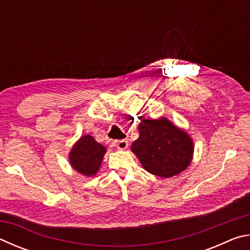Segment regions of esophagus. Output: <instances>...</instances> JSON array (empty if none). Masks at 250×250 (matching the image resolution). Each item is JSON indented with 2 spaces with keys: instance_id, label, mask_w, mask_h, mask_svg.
<instances>
[{
  "instance_id": "34e87169",
  "label": "esophagus",
  "mask_w": 250,
  "mask_h": 250,
  "mask_svg": "<svg viewBox=\"0 0 250 250\" xmlns=\"http://www.w3.org/2000/svg\"><path fill=\"white\" fill-rule=\"evenodd\" d=\"M116 146L118 147L119 150H125L128 147V141L126 140H119L116 142Z\"/></svg>"
}]
</instances>
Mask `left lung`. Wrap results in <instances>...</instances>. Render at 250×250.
Segmentation results:
<instances>
[{
  "mask_svg": "<svg viewBox=\"0 0 250 250\" xmlns=\"http://www.w3.org/2000/svg\"><path fill=\"white\" fill-rule=\"evenodd\" d=\"M139 132L140 137L131 150L151 174L171 177L191 163L194 150L191 138L166 118L143 119Z\"/></svg>",
  "mask_w": 250,
  "mask_h": 250,
  "instance_id": "8db88e82",
  "label": "left lung"
}]
</instances>
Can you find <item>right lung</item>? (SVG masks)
I'll use <instances>...</instances> for the list:
<instances>
[{
	"label": "right lung",
	"mask_w": 250,
	"mask_h": 250,
	"mask_svg": "<svg viewBox=\"0 0 250 250\" xmlns=\"http://www.w3.org/2000/svg\"><path fill=\"white\" fill-rule=\"evenodd\" d=\"M104 153L105 147L88 134L76 143L70 152L69 160L76 171L90 176L99 170Z\"/></svg>",
	"instance_id": "1"
}]
</instances>
